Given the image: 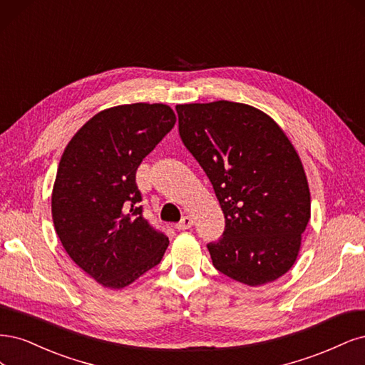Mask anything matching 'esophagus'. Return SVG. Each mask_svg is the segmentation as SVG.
Masks as SVG:
<instances>
[{"label": "esophagus", "mask_w": 365, "mask_h": 365, "mask_svg": "<svg viewBox=\"0 0 365 365\" xmlns=\"http://www.w3.org/2000/svg\"><path fill=\"white\" fill-rule=\"evenodd\" d=\"M192 225H194V220L191 218V217H183L182 218V221L179 222V225L178 226H175V227H178L179 230H186V229H190V227H192Z\"/></svg>", "instance_id": "1"}]
</instances>
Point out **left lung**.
Segmentation results:
<instances>
[{
	"label": "left lung",
	"mask_w": 365,
	"mask_h": 365,
	"mask_svg": "<svg viewBox=\"0 0 365 365\" xmlns=\"http://www.w3.org/2000/svg\"><path fill=\"white\" fill-rule=\"evenodd\" d=\"M179 135L212 183L226 226L207 244L220 273L257 287L296 262L311 218L299 155L264 112L233 101L179 104Z\"/></svg>",
	"instance_id": "left-lung-1"
}]
</instances>
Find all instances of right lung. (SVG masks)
I'll return each instance as SVG.
<instances>
[{"label": "right lung", "instance_id": "obj_1", "mask_svg": "<svg viewBox=\"0 0 365 365\" xmlns=\"http://www.w3.org/2000/svg\"><path fill=\"white\" fill-rule=\"evenodd\" d=\"M174 124L165 104L116 106L92 116L63 151L51 197L54 227L69 257L104 287L132 284L170 244L144 217L136 170Z\"/></svg>", "mask_w": 365, "mask_h": 365}]
</instances>
